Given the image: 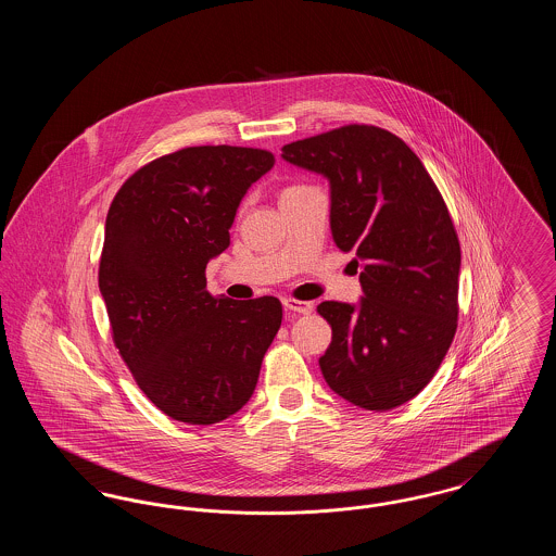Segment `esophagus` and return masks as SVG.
I'll list each match as a JSON object with an SVG mask.
<instances>
[{
	"instance_id": "esophagus-1",
	"label": "esophagus",
	"mask_w": 556,
	"mask_h": 556,
	"mask_svg": "<svg viewBox=\"0 0 556 556\" xmlns=\"http://www.w3.org/2000/svg\"><path fill=\"white\" fill-rule=\"evenodd\" d=\"M283 306L291 311V313H298V315H311L315 304L313 302H304V300H293V298H286L283 300Z\"/></svg>"
}]
</instances>
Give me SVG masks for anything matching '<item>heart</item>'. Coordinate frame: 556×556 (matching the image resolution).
<instances>
[{
	"label": "heart",
	"mask_w": 556,
	"mask_h": 556,
	"mask_svg": "<svg viewBox=\"0 0 556 556\" xmlns=\"http://www.w3.org/2000/svg\"><path fill=\"white\" fill-rule=\"evenodd\" d=\"M290 189H295V187H288V189H283V193H286V191H290Z\"/></svg>",
	"instance_id": "b5f03b06"
}]
</instances>
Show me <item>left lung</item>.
Masks as SVG:
<instances>
[{"label":"left lung","instance_id":"left-lung-1","mask_svg":"<svg viewBox=\"0 0 556 556\" xmlns=\"http://www.w3.org/2000/svg\"><path fill=\"white\" fill-rule=\"evenodd\" d=\"M329 181L331 236L361 268L358 304L323 302L327 386L365 410L417 396L448 352L458 318L460 245L424 162L394 132L348 125L281 148Z\"/></svg>","mask_w":556,"mask_h":556}]
</instances>
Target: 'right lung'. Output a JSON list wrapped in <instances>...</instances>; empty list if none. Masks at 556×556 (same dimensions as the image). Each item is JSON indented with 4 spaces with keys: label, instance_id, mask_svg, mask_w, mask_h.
<instances>
[{
    "label": "right lung",
    "instance_id": "obj_1",
    "mask_svg": "<svg viewBox=\"0 0 556 556\" xmlns=\"http://www.w3.org/2000/svg\"><path fill=\"white\" fill-rule=\"evenodd\" d=\"M275 164L266 150L198 146L152 160L114 195L100 291L112 340L164 415L212 425L252 397L281 302L214 298L206 265L229 248L241 198Z\"/></svg>",
    "mask_w": 556,
    "mask_h": 556
}]
</instances>
